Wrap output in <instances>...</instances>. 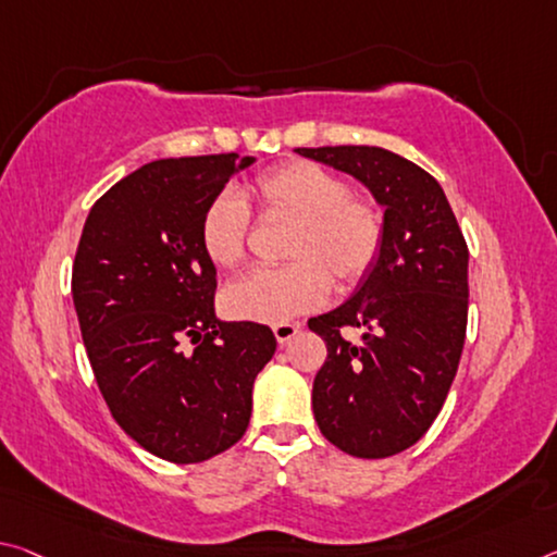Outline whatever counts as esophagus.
<instances>
[{
    "mask_svg": "<svg viewBox=\"0 0 557 557\" xmlns=\"http://www.w3.org/2000/svg\"><path fill=\"white\" fill-rule=\"evenodd\" d=\"M299 330H302V324H297V322H282V324L272 326V332H275V339L280 344H287L289 339L297 337Z\"/></svg>",
    "mask_w": 557,
    "mask_h": 557,
    "instance_id": "34e87169",
    "label": "esophagus"
}]
</instances>
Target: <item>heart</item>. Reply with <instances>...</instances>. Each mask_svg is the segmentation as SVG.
I'll use <instances>...</instances> for the list:
<instances>
[{"label":"heart","mask_w":557,"mask_h":557,"mask_svg":"<svg viewBox=\"0 0 557 557\" xmlns=\"http://www.w3.org/2000/svg\"><path fill=\"white\" fill-rule=\"evenodd\" d=\"M262 213L295 220L285 245L293 260L277 270H255L225 289V312L247 322L282 324L320 307L330 274L342 287L364 277L382 247V218L372 202L351 198L347 181L326 168L295 161L272 168L255 183ZM250 210L233 190L208 202L200 220V247L220 270L245 258Z\"/></svg>","instance_id":"b5f03b06"}]
</instances>
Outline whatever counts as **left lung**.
I'll list each match as a JSON object with an SVG mask.
<instances>
[{"instance_id": "8db88e82", "label": "left lung", "mask_w": 557, "mask_h": 557, "mask_svg": "<svg viewBox=\"0 0 557 557\" xmlns=\"http://www.w3.org/2000/svg\"><path fill=\"white\" fill-rule=\"evenodd\" d=\"M372 193L382 247L347 302L307 326L326 342L312 409L322 436L359 458L417 444L458 369L469 314V247L434 175L376 146L297 148ZM342 325L362 330L359 341Z\"/></svg>"}]
</instances>
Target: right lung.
<instances>
[{"mask_svg":"<svg viewBox=\"0 0 557 557\" xmlns=\"http://www.w3.org/2000/svg\"><path fill=\"white\" fill-rule=\"evenodd\" d=\"M255 161L140 165L96 200L78 240L72 295L96 384L119 426L163 461L200 463L237 444L275 355L270 326L218 320V272L200 247L208 202Z\"/></svg>","mask_w":557,"mask_h":557,"instance_id":"add662e5","label":"right lung"}]
</instances>
